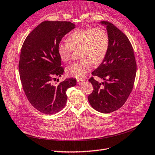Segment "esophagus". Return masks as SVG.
I'll return each mask as SVG.
<instances>
[{
	"instance_id": "esophagus-1",
	"label": "esophagus",
	"mask_w": 155,
	"mask_h": 155,
	"mask_svg": "<svg viewBox=\"0 0 155 155\" xmlns=\"http://www.w3.org/2000/svg\"><path fill=\"white\" fill-rule=\"evenodd\" d=\"M77 82L79 84H82V83L84 82V79H82V78H77Z\"/></svg>"
}]
</instances>
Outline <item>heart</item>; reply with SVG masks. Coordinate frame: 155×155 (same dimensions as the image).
I'll list each match as a JSON object with an SVG mask.
<instances>
[{"label": "heart", "mask_w": 155, "mask_h": 155, "mask_svg": "<svg viewBox=\"0 0 155 155\" xmlns=\"http://www.w3.org/2000/svg\"><path fill=\"white\" fill-rule=\"evenodd\" d=\"M67 42H60L58 53L63 61L70 60L72 51L79 49V60L66 68V73L77 78L84 77L92 63L99 65L104 60L108 52L110 40L107 32L101 28L77 29L67 37Z\"/></svg>", "instance_id": "1"}]
</instances>
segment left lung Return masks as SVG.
I'll return each mask as SVG.
<instances>
[{"label":"left lung","mask_w":155,"mask_h":155,"mask_svg":"<svg viewBox=\"0 0 155 155\" xmlns=\"http://www.w3.org/2000/svg\"><path fill=\"white\" fill-rule=\"evenodd\" d=\"M109 37L108 52L104 60L92 73L105 81L89 79L94 90L88 100L97 111L109 113L124 104L133 89L136 74V61L132 45L126 35L113 23L102 21Z\"/></svg>","instance_id":"obj_1"}]
</instances>
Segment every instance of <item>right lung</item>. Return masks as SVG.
Listing matches in <instances>:
<instances>
[{"instance_id": "1", "label": "right lung", "mask_w": 155, "mask_h": 155, "mask_svg": "<svg viewBox=\"0 0 155 155\" xmlns=\"http://www.w3.org/2000/svg\"><path fill=\"white\" fill-rule=\"evenodd\" d=\"M74 28L70 21H43L29 33L21 47L19 72L23 88L30 104L44 114H55L64 108L67 89L77 84L73 78L54 83L55 77L64 72L58 45Z\"/></svg>"}]
</instances>
